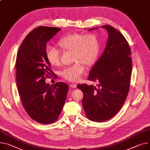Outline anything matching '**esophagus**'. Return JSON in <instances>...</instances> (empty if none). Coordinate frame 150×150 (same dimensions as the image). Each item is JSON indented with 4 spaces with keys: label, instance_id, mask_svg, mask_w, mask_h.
I'll return each mask as SVG.
<instances>
[{
    "label": "esophagus",
    "instance_id": "1",
    "mask_svg": "<svg viewBox=\"0 0 150 150\" xmlns=\"http://www.w3.org/2000/svg\"><path fill=\"white\" fill-rule=\"evenodd\" d=\"M70 88H76V84H74V83H72V84H71L70 85Z\"/></svg>",
    "mask_w": 150,
    "mask_h": 150
}]
</instances>
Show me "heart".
<instances>
[{"instance_id": "obj_1", "label": "heart", "mask_w": 150, "mask_h": 150, "mask_svg": "<svg viewBox=\"0 0 150 150\" xmlns=\"http://www.w3.org/2000/svg\"><path fill=\"white\" fill-rule=\"evenodd\" d=\"M57 44L64 51L73 52V62L71 66L64 68L61 76L70 82H76L81 79L87 65L95 63L99 54L100 43L94 33L82 34L74 33L59 40ZM46 57L53 66L60 65V51L52 46L45 49Z\"/></svg>"}]
</instances>
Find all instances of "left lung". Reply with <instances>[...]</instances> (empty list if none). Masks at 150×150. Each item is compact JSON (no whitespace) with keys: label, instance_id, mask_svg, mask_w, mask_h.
I'll return each instance as SVG.
<instances>
[{"label":"left lung","instance_id":"obj_1","mask_svg":"<svg viewBox=\"0 0 150 150\" xmlns=\"http://www.w3.org/2000/svg\"><path fill=\"white\" fill-rule=\"evenodd\" d=\"M101 27L108 32L107 44L88 77L98 84L77 86L83 93L82 106L86 117L96 122L112 118L121 109L129 91L132 68L130 48L124 37L110 26Z\"/></svg>","mask_w":150,"mask_h":150}]
</instances>
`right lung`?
I'll return each mask as SVG.
<instances>
[{
    "label": "right lung",
    "mask_w": 150,
    "mask_h": 150,
    "mask_svg": "<svg viewBox=\"0 0 150 150\" xmlns=\"http://www.w3.org/2000/svg\"><path fill=\"white\" fill-rule=\"evenodd\" d=\"M60 28L40 26L32 30L20 45L16 58L17 86L29 116L42 124L55 122L65 104L68 85L45 83L54 73L45 54L46 44Z\"/></svg>",
    "instance_id": "right-lung-1"
}]
</instances>
